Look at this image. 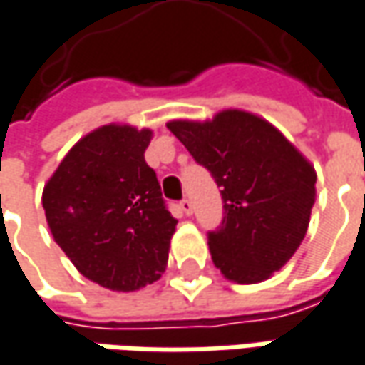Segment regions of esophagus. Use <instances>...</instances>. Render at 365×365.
Segmentation results:
<instances>
[{
	"instance_id": "esophagus-1",
	"label": "esophagus",
	"mask_w": 365,
	"mask_h": 365,
	"mask_svg": "<svg viewBox=\"0 0 365 365\" xmlns=\"http://www.w3.org/2000/svg\"><path fill=\"white\" fill-rule=\"evenodd\" d=\"M180 207H182V212L185 216H192V212H194V206H192V202L187 197H183L182 202H180Z\"/></svg>"
}]
</instances>
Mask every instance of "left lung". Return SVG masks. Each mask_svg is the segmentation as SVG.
Wrapping results in <instances>:
<instances>
[{
	"label": "left lung",
	"mask_w": 365,
	"mask_h": 365,
	"mask_svg": "<svg viewBox=\"0 0 365 365\" xmlns=\"http://www.w3.org/2000/svg\"><path fill=\"white\" fill-rule=\"evenodd\" d=\"M168 129L220 187L224 218L207 234L216 269L232 283L267 281L307 234L315 168L269 120L238 108L170 120Z\"/></svg>",
	"instance_id": "1"
}]
</instances>
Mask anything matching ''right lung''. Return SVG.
<instances>
[{
    "mask_svg": "<svg viewBox=\"0 0 365 365\" xmlns=\"http://www.w3.org/2000/svg\"><path fill=\"white\" fill-rule=\"evenodd\" d=\"M151 139V129L103 125L70 149L44 185L56 245L82 277L110 291L158 281L170 257L178 220L145 163Z\"/></svg>",
    "mask_w": 365,
    "mask_h": 365,
    "instance_id": "add662e5",
    "label": "right lung"
}]
</instances>
